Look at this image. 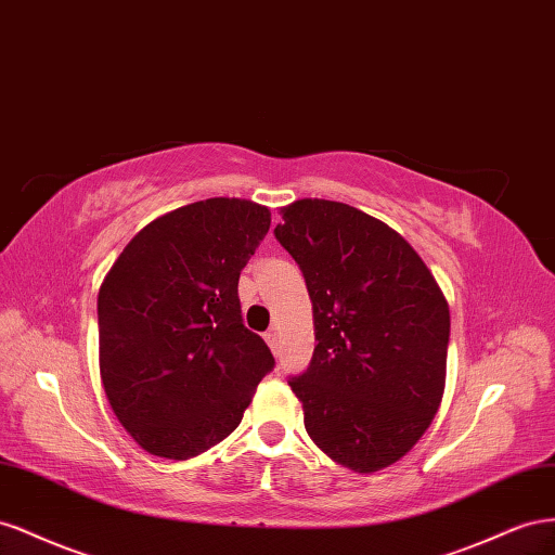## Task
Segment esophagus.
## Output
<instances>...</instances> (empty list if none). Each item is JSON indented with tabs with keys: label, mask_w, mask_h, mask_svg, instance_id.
I'll return each instance as SVG.
<instances>
[{
	"label": "esophagus",
	"mask_w": 555,
	"mask_h": 555,
	"mask_svg": "<svg viewBox=\"0 0 555 555\" xmlns=\"http://www.w3.org/2000/svg\"><path fill=\"white\" fill-rule=\"evenodd\" d=\"M264 341L269 344V348H272V351H276V330H267L264 332Z\"/></svg>",
	"instance_id": "34e87169"
}]
</instances>
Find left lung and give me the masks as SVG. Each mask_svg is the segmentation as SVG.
Here are the masks:
<instances>
[{
	"label": "left lung",
	"mask_w": 555,
	"mask_h": 555,
	"mask_svg": "<svg viewBox=\"0 0 555 555\" xmlns=\"http://www.w3.org/2000/svg\"><path fill=\"white\" fill-rule=\"evenodd\" d=\"M274 236L299 264L315 348L291 378L313 444L378 472L414 449L447 382L451 315L418 253L382 220L330 199L281 209Z\"/></svg>",
	"instance_id": "8db88e82"
}]
</instances>
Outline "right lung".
I'll use <instances>...</instances> for the list:
<instances>
[{"instance_id":"obj_1","label":"right lung","mask_w":555,"mask_h":555,"mask_svg":"<svg viewBox=\"0 0 555 555\" xmlns=\"http://www.w3.org/2000/svg\"><path fill=\"white\" fill-rule=\"evenodd\" d=\"M267 207L211 197L155 218L122 248L98 297L100 374L137 444L169 461L242 423L274 356L242 319L240 274L269 230Z\"/></svg>"}]
</instances>
